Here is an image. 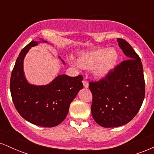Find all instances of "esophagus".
I'll return each mask as SVG.
<instances>
[{"mask_svg": "<svg viewBox=\"0 0 154 154\" xmlns=\"http://www.w3.org/2000/svg\"><path fill=\"white\" fill-rule=\"evenodd\" d=\"M82 83H83V85H84L85 88H88V87H89V84H88V82H87V81L83 80Z\"/></svg>", "mask_w": 154, "mask_h": 154, "instance_id": "34e87169", "label": "esophagus"}]
</instances>
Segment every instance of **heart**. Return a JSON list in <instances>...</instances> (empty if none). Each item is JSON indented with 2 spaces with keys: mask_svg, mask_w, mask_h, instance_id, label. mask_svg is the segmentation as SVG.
I'll return each mask as SVG.
<instances>
[{
  "mask_svg": "<svg viewBox=\"0 0 154 154\" xmlns=\"http://www.w3.org/2000/svg\"><path fill=\"white\" fill-rule=\"evenodd\" d=\"M119 55L114 48H100L80 53L77 62L69 59L72 66L91 70L95 78L102 79L113 71L119 61Z\"/></svg>",
  "mask_w": 154,
  "mask_h": 154,
  "instance_id": "b5f03b06",
  "label": "heart"
}]
</instances>
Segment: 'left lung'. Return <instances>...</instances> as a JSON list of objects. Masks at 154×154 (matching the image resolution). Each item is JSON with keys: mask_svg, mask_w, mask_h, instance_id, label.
Returning <instances> with one entry per match:
<instances>
[{"mask_svg": "<svg viewBox=\"0 0 154 154\" xmlns=\"http://www.w3.org/2000/svg\"><path fill=\"white\" fill-rule=\"evenodd\" d=\"M117 43L128 60L116 66L105 78L90 82L93 94L91 112L98 125L116 128L135 117L145 97V80L141 60L126 40Z\"/></svg>", "mask_w": 154, "mask_h": 154, "instance_id": "obj_1", "label": "left lung"}]
</instances>
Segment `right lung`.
Masks as SVG:
<instances>
[{"label":"right lung","mask_w":154,"mask_h":154,"mask_svg":"<svg viewBox=\"0 0 154 154\" xmlns=\"http://www.w3.org/2000/svg\"><path fill=\"white\" fill-rule=\"evenodd\" d=\"M41 43L48 41L42 38L32 40L20 52L11 72L10 91L16 109L24 119L38 126L52 128L66 118L70 104L83 88V77L59 75L45 85L30 84L24 75V59L32 47Z\"/></svg>","instance_id":"1"}]
</instances>
